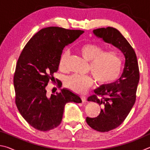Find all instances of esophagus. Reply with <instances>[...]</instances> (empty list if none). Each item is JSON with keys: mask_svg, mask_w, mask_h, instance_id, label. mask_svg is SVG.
I'll list each match as a JSON object with an SVG mask.
<instances>
[{"mask_svg": "<svg viewBox=\"0 0 150 150\" xmlns=\"http://www.w3.org/2000/svg\"><path fill=\"white\" fill-rule=\"evenodd\" d=\"M81 100L83 103H85L86 101H87V99H86V97L85 96H81Z\"/></svg>", "mask_w": 150, "mask_h": 150, "instance_id": "esophagus-1", "label": "esophagus"}]
</instances>
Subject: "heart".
<instances>
[{
    "label": "heart",
    "instance_id": "heart-1",
    "mask_svg": "<svg viewBox=\"0 0 150 150\" xmlns=\"http://www.w3.org/2000/svg\"><path fill=\"white\" fill-rule=\"evenodd\" d=\"M80 54L86 61L91 62L89 69L95 81L100 84L115 81L120 72L122 60L113 51L104 52L100 45L96 44H85L79 47ZM69 51L65 50L61 55L59 67L65 69L69 57ZM93 80L89 75H73L67 79L65 85L75 92L83 93L92 85Z\"/></svg>",
    "mask_w": 150,
    "mask_h": 150
}]
</instances>
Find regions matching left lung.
<instances>
[{"mask_svg": "<svg viewBox=\"0 0 150 150\" xmlns=\"http://www.w3.org/2000/svg\"><path fill=\"white\" fill-rule=\"evenodd\" d=\"M93 32L98 38L117 47L125 57L121 77L115 82L95 88L94 92L99 97L93 95L87 99L99 104L102 108L97 117H87L86 122L94 130L105 132L120 126L133 107L139 79V68L135 52L118 30L101 28Z\"/></svg>", "mask_w": 150, "mask_h": 150, "instance_id": "8db88e82", "label": "left lung"}]
</instances>
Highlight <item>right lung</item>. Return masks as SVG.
<instances>
[{"label":"right lung","instance_id":"1","mask_svg":"<svg viewBox=\"0 0 150 150\" xmlns=\"http://www.w3.org/2000/svg\"><path fill=\"white\" fill-rule=\"evenodd\" d=\"M84 31L48 27L30 39L20 54L14 75L16 105L30 126L49 131L61 124L66 104L80 103V96L63 88L57 95L47 96L45 87L54 79L62 51Z\"/></svg>","mask_w":150,"mask_h":150}]
</instances>
